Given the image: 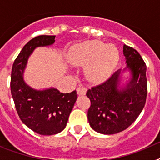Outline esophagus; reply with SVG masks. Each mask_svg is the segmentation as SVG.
I'll return each instance as SVG.
<instances>
[{"label":"esophagus","mask_w":160,"mask_h":160,"mask_svg":"<svg viewBox=\"0 0 160 160\" xmlns=\"http://www.w3.org/2000/svg\"><path fill=\"white\" fill-rule=\"evenodd\" d=\"M77 94L80 95V96H83V95H85L86 92H87V88L84 87H81V86H80L79 88H77Z\"/></svg>","instance_id":"obj_1"}]
</instances>
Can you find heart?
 Masks as SVG:
<instances>
[{"label":"heart","mask_w":160,"mask_h":160,"mask_svg":"<svg viewBox=\"0 0 160 160\" xmlns=\"http://www.w3.org/2000/svg\"><path fill=\"white\" fill-rule=\"evenodd\" d=\"M119 59V50L114 44L100 41H87L76 44L70 49L68 60L77 67H86L88 80L101 83L112 72Z\"/></svg>","instance_id":"b5f03b06"}]
</instances>
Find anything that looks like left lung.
Wrapping results in <instances>:
<instances>
[{
  "label": "left lung",
  "mask_w": 160,
  "mask_h": 160,
  "mask_svg": "<svg viewBox=\"0 0 160 160\" xmlns=\"http://www.w3.org/2000/svg\"><path fill=\"white\" fill-rule=\"evenodd\" d=\"M127 67L118 70L107 80L88 89L90 99L88 119L92 128L105 135H112L128 128L146 103L148 94L147 66L140 54L132 47L123 45ZM128 68L132 78L123 88L119 87L122 72ZM120 88L119 89L118 88Z\"/></svg>",
  "instance_id": "left-lung-1"
}]
</instances>
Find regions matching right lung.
Segmentation results:
<instances>
[{
  "instance_id": "1",
  "label": "right lung",
  "mask_w": 160,
  "mask_h": 160,
  "mask_svg": "<svg viewBox=\"0 0 160 160\" xmlns=\"http://www.w3.org/2000/svg\"><path fill=\"white\" fill-rule=\"evenodd\" d=\"M56 36H39L28 41L17 56L11 72V93L17 114L28 128L42 136H52L64 129L77 99L76 90L62 93L56 88L36 90L23 79L27 61L37 47L55 42Z\"/></svg>"
}]
</instances>
